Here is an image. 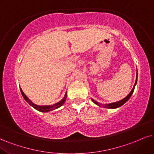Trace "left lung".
Returning a JSON list of instances; mask_svg holds the SVG:
<instances>
[{
    "label": "left lung",
    "instance_id": "1",
    "mask_svg": "<svg viewBox=\"0 0 154 154\" xmlns=\"http://www.w3.org/2000/svg\"><path fill=\"white\" fill-rule=\"evenodd\" d=\"M136 82H137V75H136V83H135V84H134V88H133V89L131 90V92L129 93V94H128V96H127L126 98H123V99H122L121 100H119V101H118V102H115V103H109V104H107V105L103 106V107L108 108V109H116V108H118V107H120L121 106H122L123 104H124V103H126V102L127 101V100H128V99H129L131 96V95L133 94V93H134V88H135V86H136ZM92 100H93V101H94V103H96V104H97V105L100 106L99 104H98V102L95 101V100H93V99H92Z\"/></svg>",
    "mask_w": 154,
    "mask_h": 154
}]
</instances>
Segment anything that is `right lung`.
<instances>
[{
    "mask_svg": "<svg viewBox=\"0 0 154 154\" xmlns=\"http://www.w3.org/2000/svg\"><path fill=\"white\" fill-rule=\"evenodd\" d=\"M20 92H21V94H22L23 97L24 98V99L26 100V101H27L28 103H29L30 105H31V106H33L34 109L38 110V111H41V112H48V111H52V110H54V109H58V108H59L60 106H61L63 105V104L64 103V102L66 101V94L65 97L63 98V99H62L61 100H60V102H58V103L54 104V105H53V106H37V105H35V104L32 103L31 100L28 99V98L27 97V96H26V95L24 94V93L23 92V91L21 90V88H20Z\"/></svg>",
    "mask_w": 154,
    "mask_h": 154,
    "instance_id": "1",
    "label": "right lung"
}]
</instances>
